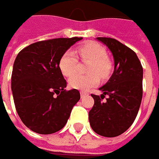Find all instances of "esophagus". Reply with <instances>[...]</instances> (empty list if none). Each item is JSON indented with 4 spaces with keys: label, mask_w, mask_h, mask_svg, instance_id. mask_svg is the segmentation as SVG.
Instances as JSON below:
<instances>
[{
    "label": "esophagus",
    "mask_w": 159,
    "mask_h": 159,
    "mask_svg": "<svg viewBox=\"0 0 159 159\" xmlns=\"http://www.w3.org/2000/svg\"><path fill=\"white\" fill-rule=\"evenodd\" d=\"M80 94H81V97H82V98H84V97H85L86 95H88V93H87L86 91H84V90L80 91Z\"/></svg>",
    "instance_id": "esophagus-1"
}]
</instances>
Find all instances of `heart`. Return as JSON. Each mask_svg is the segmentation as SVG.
Masks as SVG:
<instances>
[{"label": "heart", "mask_w": 159, "mask_h": 159, "mask_svg": "<svg viewBox=\"0 0 159 159\" xmlns=\"http://www.w3.org/2000/svg\"><path fill=\"white\" fill-rule=\"evenodd\" d=\"M81 58L84 61H90L88 67V73L86 75H75L78 59L73 50H67L60 60L59 67L63 75L70 77L69 80V86L73 89L86 90L95 86L98 83V75L100 78H107L111 74L112 64L111 60L107 57V50L101 45L96 42H88L78 48Z\"/></svg>", "instance_id": "b5f03b06"}]
</instances>
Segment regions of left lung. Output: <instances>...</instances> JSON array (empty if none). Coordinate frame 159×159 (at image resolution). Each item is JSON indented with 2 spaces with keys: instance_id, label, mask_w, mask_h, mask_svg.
<instances>
[{
  "instance_id": "8db88e82",
  "label": "left lung",
  "mask_w": 159,
  "mask_h": 159,
  "mask_svg": "<svg viewBox=\"0 0 159 159\" xmlns=\"http://www.w3.org/2000/svg\"><path fill=\"white\" fill-rule=\"evenodd\" d=\"M112 52L114 71L99 90L101 96L91 94L94 106L89 112L91 129L98 134L115 137L133 124L143 98V67L136 53L112 38H98ZM106 95L108 96L105 101Z\"/></svg>"
}]
</instances>
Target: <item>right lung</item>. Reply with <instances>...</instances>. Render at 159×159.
I'll return each mask as SVG.
<instances>
[{
    "label": "right lung",
    "instance_id": "1",
    "mask_svg": "<svg viewBox=\"0 0 159 159\" xmlns=\"http://www.w3.org/2000/svg\"><path fill=\"white\" fill-rule=\"evenodd\" d=\"M83 38H60L33 43L16 58L11 90L21 120L33 132L55 133L69 120L80 99L76 89L67 90L59 67L62 54Z\"/></svg>",
    "mask_w": 159,
    "mask_h": 159
}]
</instances>
